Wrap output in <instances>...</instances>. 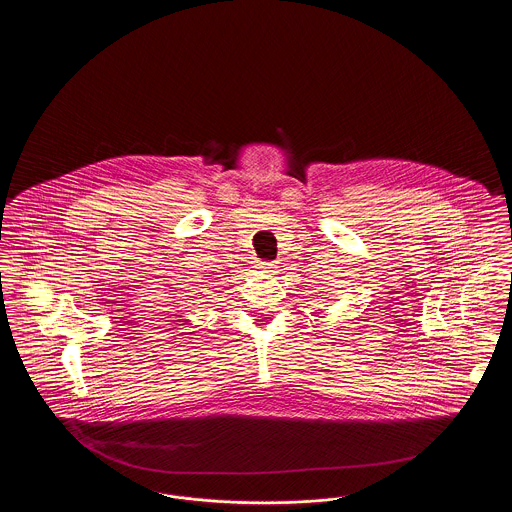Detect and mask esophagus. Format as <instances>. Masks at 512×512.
<instances>
[{
  "instance_id": "1",
  "label": "esophagus",
  "mask_w": 512,
  "mask_h": 512,
  "mask_svg": "<svg viewBox=\"0 0 512 512\" xmlns=\"http://www.w3.org/2000/svg\"><path fill=\"white\" fill-rule=\"evenodd\" d=\"M276 263H259V270L267 272V274H274L276 272Z\"/></svg>"
}]
</instances>
